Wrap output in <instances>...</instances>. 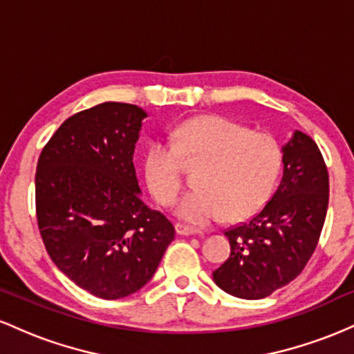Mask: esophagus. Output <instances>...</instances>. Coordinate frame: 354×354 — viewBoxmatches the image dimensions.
I'll list each match as a JSON object with an SVG mask.
<instances>
[{"mask_svg": "<svg viewBox=\"0 0 354 354\" xmlns=\"http://www.w3.org/2000/svg\"><path fill=\"white\" fill-rule=\"evenodd\" d=\"M174 231H176V234H180V236H191V234L198 233L196 230L189 228V226L181 225V223H176V225H174Z\"/></svg>", "mask_w": 354, "mask_h": 354, "instance_id": "esophagus-1", "label": "esophagus"}]
</instances>
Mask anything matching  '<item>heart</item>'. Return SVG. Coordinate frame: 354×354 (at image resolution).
Masks as SVG:
<instances>
[{
    "mask_svg": "<svg viewBox=\"0 0 354 354\" xmlns=\"http://www.w3.org/2000/svg\"><path fill=\"white\" fill-rule=\"evenodd\" d=\"M171 141L156 140L145 154V176L153 196L171 205L181 189L180 160L201 161L194 176L198 189L178 201L174 214L193 226L223 216L243 219L256 213L281 171V146L266 131H253L223 116L183 121Z\"/></svg>",
    "mask_w": 354,
    "mask_h": 354,
    "instance_id": "obj_1",
    "label": "heart"
}]
</instances>
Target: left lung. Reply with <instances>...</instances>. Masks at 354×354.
<instances>
[{
	"mask_svg": "<svg viewBox=\"0 0 354 354\" xmlns=\"http://www.w3.org/2000/svg\"><path fill=\"white\" fill-rule=\"evenodd\" d=\"M281 153L283 178L271 200L250 221L225 233L231 253L213 279L236 298H266L293 281L323 230L330 180L318 145L296 129Z\"/></svg>",
	"mask_w": 354,
	"mask_h": 354,
	"instance_id": "left-lung-1",
	"label": "left lung"
}]
</instances>
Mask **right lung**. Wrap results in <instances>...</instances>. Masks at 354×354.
Returning <instances> with one entry per match:
<instances>
[{"label": "right lung", "instance_id": "1", "mask_svg": "<svg viewBox=\"0 0 354 354\" xmlns=\"http://www.w3.org/2000/svg\"><path fill=\"white\" fill-rule=\"evenodd\" d=\"M146 116L115 101L76 113L51 136L36 168V218L48 254L103 299L141 290L174 239L165 214L141 200L133 165Z\"/></svg>", "mask_w": 354, "mask_h": 354}]
</instances>
